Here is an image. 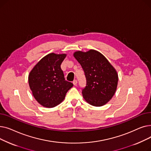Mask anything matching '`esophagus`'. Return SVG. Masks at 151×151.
<instances>
[{"label": "esophagus", "mask_w": 151, "mask_h": 151, "mask_svg": "<svg viewBox=\"0 0 151 151\" xmlns=\"http://www.w3.org/2000/svg\"><path fill=\"white\" fill-rule=\"evenodd\" d=\"M77 81L75 80H74L73 81V85H75V86H76V84H77Z\"/></svg>", "instance_id": "34e87169"}]
</instances>
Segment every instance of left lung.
<instances>
[{
  "label": "left lung",
  "mask_w": 151,
  "mask_h": 151,
  "mask_svg": "<svg viewBox=\"0 0 151 151\" xmlns=\"http://www.w3.org/2000/svg\"><path fill=\"white\" fill-rule=\"evenodd\" d=\"M73 55L81 65L86 79V86L82 90L84 100L95 106L107 104L117 89L118 75L115 68L104 55L96 50L78 51Z\"/></svg>",
  "instance_id": "left-lung-1"
}]
</instances>
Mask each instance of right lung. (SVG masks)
Wrapping results in <instances>:
<instances>
[{"label": "right lung", "instance_id": "obj_1", "mask_svg": "<svg viewBox=\"0 0 151 151\" xmlns=\"http://www.w3.org/2000/svg\"><path fill=\"white\" fill-rule=\"evenodd\" d=\"M66 54L50 53L40 60L29 75V84L35 99L46 108H53L64 100L73 84L65 80L60 65Z\"/></svg>", "mask_w": 151, "mask_h": 151}]
</instances>
